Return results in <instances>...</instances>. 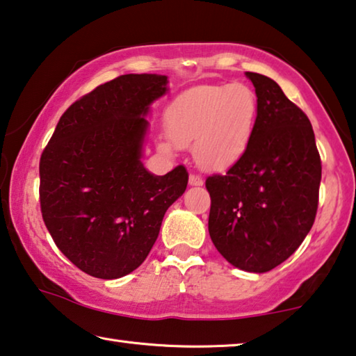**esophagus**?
<instances>
[{
	"label": "esophagus",
	"mask_w": 356,
	"mask_h": 356,
	"mask_svg": "<svg viewBox=\"0 0 356 356\" xmlns=\"http://www.w3.org/2000/svg\"><path fill=\"white\" fill-rule=\"evenodd\" d=\"M188 182H190V185H195V187H198V185H202V177L198 176V174H190Z\"/></svg>",
	"instance_id": "esophagus-1"
}]
</instances>
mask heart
<instances>
[{
  "label": "heart",
  "instance_id": "1",
  "mask_svg": "<svg viewBox=\"0 0 356 356\" xmlns=\"http://www.w3.org/2000/svg\"><path fill=\"white\" fill-rule=\"evenodd\" d=\"M257 115L255 92L236 82L200 86L180 93L168 106L165 118L174 145L190 147L195 144L198 165L222 171L245 154L255 133Z\"/></svg>",
  "mask_w": 356,
  "mask_h": 356
}]
</instances>
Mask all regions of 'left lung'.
<instances>
[{
  "instance_id": "1",
  "label": "left lung",
  "mask_w": 356,
  "mask_h": 356,
  "mask_svg": "<svg viewBox=\"0 0 356 356\" xmlns=\"http://www.w3.org/2000/svg\"><path fill=\"white\" fill-rule=\"evenodd\" d=\"M245 74L258 101L255 133L227 174L206 179L209 234L233 266L268 273L293 255L312 228L321 160L307 115L273 79Z\"/></svg>"
}]
</instances>
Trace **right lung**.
I'll return each instance as SVG.
<instances>
[{"label": "right lung", "instance_id": "obj_1", "mask_svg": "<svg viewBox=\"0 0 356 356\" xmlns=\"http://www.w3.org/2000/svg\"><path fill=\"white\" fill-rule=\"evenodd\" d=\"M166 83V76L123 74L97 87L67 107L41 155L44 223L60 252L93 277L139 268L187 188L185 166L154 176L140 161L144 115Z\"/></svg>", "mask_w": 356, "mask_h": 356}]
</instances>
